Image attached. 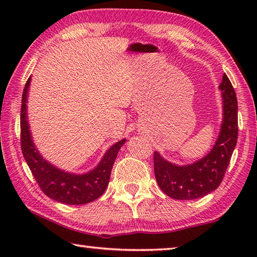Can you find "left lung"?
Masks as SVG:
<instances>
[{
	"label": "left lung",
	"instance_id": "8db88e82",
	"mask_svg": "<svg viewBox=\"0 0 257 257\" xmlns=\"http://www.w3.org/2000/svg\"><path fill=\"white\" fill-rule=\"evenodd\" d=\"M219 88L223 98V121L215 145L204 158L192 165L177 166L155 151L156 180L168 196L176 200L203 198L219 188L237 141V99L226 74Z\"/></svg>",
	"mask_w": 257,
	"mask_h": 257
}]
</instances>
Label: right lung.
<instances>
[{"label":"right lung","mask_w":257,"mask_h":257,"mask_svg":"<svg viewBox=\"0 0 257 257\" xmlns=\"http://www.w3.org/2000/svg\"><path fill=\"white\" fill-rule=\"evenodd\" d=\"M31 77L27 79L21 107V147L24 159L43 192L51 199L70 205L86 204L99 198L105 192L110 179L111 169L118 151L125 139L118 141L103 156L94 170L85 174H74L59 170L43 159L33 143L26 113L27 91Z\"/></svg>","instance_id":"add662e5"}]
</instances>
